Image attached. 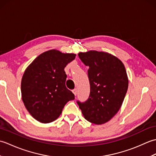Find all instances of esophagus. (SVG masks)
Listing matches in <instances>:
<instances>
[{
  "label": "esophagus",
  "mask_w": 156,
  "mask_h": 156,
  "mask_svg": "<svg viewBox=\"0 0 156 156\" xmlns=\"http://www.w3.org/2000/svg\"><path fill=\"white\" fill-rule=\"evenodd\" d=\"M72 92H73V93H74V94L75 96H76V94H77V89L74 88V90H72Z\"/></svg>",
  "instance_id": "obj_1"
}]
</instances>
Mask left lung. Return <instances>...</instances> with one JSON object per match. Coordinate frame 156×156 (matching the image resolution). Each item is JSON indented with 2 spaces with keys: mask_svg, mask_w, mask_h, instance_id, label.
Instances as JSON below:
<instances>
[{
  "mask_svg": "<svg viewBox=\"0 0 156 156\" xmlns=\"http://www.w3.org/2000/svg\"><path fill=\"white\" fill-rule=\"evenodd\" d=\"M78 56L89 67L90 92L87 101L77 103L88 121L104 124L117 114L127 93L125 68L120 59L107 52L89 51L79 53Z\"/></svg>",
  "mask_w": 156,
  "mask_h": 156,
  "instance_id": "1",
  "label": "left lung"
}]
</instances>
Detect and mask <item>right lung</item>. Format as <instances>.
Listing matches in <instances>:
<instances>
[{"mask_svg":"<svg viewBox=\"0 0 156 156\" xmlns=\"http://www.w3.org/2000/svg\"><path fill=\"white\" fill-rule=\"evenodd\" d=\"M76 55L51 49L39 55L25 69L21 80L22 100L37 121L48 123L56 120L65 105L74 99L66 87L64 68Z\"/></svg>","mask_w":156,"mask_h":156,"instance_id":"1","label":"right lung"}]
</instances>
